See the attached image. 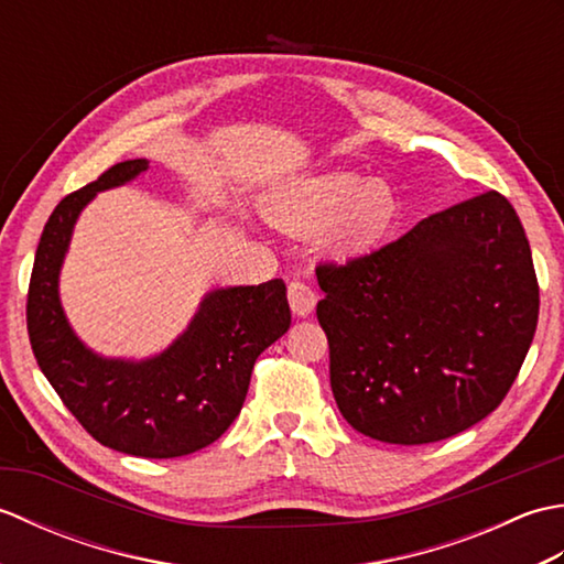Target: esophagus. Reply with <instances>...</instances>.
Listing matches in <instances>:
<instances>
[{
    "instance_id": "34e87169",
    "label": "esophagus",
    "mask_w": 564,
    "mask_h": 564,
    "mask_svg": "<svg viewBox=\"0 0 564 564\" xmlns=\"http://www.w3.org/2000/svg\"><path fill=\"white\" fill-rule=\"evenodd\" d=\"M289 303H291V310L297 317H307L317 305V295L307 283L291 281L289 283Z\"/></svg>"
}]
</instances>
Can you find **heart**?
Masks as SVG:
<instances>
[{
    "label": "heart",
    "mask_w": 564,
    "mask_h": 564,
    "mask_svg": "<svg viewBox=\"0 0 564 564\" xmlns=\"http://www.w3.org/2000/svg\"><path fill=\"white\" fill-rule=\"evenodd\" d=\"M400 200L386 178L334 170L295 178L271 200L269 215L283 230H317V249L329 259H354L376 249L392 230Z\"/></svg>",
    "instance_id": "1"
}]
</instances>
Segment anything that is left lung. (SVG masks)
Segmentation results:
<instances>
[{
  "instance_id": "1",
  "label": "left lung",
  "mask_w": 564,
  "mask_h": 564,
  "mask_svg": "<svg viewBox=\"0 0 564 564\" xmlns=\"http://www.w3.org/2000/svg\"><path fill=\"white\" fill-rule=\"evenodd\" d=\"M317 283L339 412L400 446L455 436L497 410L541 303L523 225L497 191L346 267H317Z\"/></svg>"
}]
</instances>
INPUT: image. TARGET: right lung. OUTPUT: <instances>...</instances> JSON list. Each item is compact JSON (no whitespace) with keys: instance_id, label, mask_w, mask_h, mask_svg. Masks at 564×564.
Wrapping results in <instances>:
<instances>
[{"instance_id":"obj_1","label":"right lung","mask_w":564,"mask_h":564,"mask_svg":"<svg viewBox=\"0 0 564 564\" xmlns=\"http://www.w3.org/2000/svg\"><path fill=\"white\" fill-rule=\"evenodd\" d=\"M148 166L116 164L57 203L35 249L26 322L43 376L94 438L140 458H178L210 446L235 422L259 354L291 327V307L281 279L227 285L203 295L188 327L160 354L135 361L91 351L59 303V269L79 213Z\"/></svg>"}]
</instances>
